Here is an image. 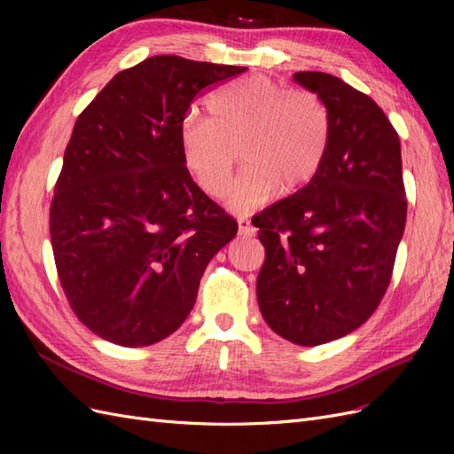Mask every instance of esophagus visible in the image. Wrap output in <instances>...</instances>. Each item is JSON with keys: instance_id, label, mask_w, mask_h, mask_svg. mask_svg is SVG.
<instances>
[{"instance_id": "1", "label": "esophagus", "mask_w": 454, "mask_h": 454, "mask_svg": "<svg viewBox=\"0 0 454 454\" xmlns=\"http://www.w3.org/2000/svg\"><path fill=\"white\" fill-rule=\"evenodd\" d=\"M239 229H240V235H244V237H252V235H255V227L252 225V222L248 217H239Z\"/></svg>"}]
</instances>
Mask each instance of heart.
<instances>
[{
    "label": "heart",
    "mask_w": 454,
    "mask_h": 454,
    "mask_svg": "<svg viewBox=\"0 0 454 454\" xmlns=\"http://www.w3.org/2000/svg\"><path fill=\"white\" fill-rule=\"evenodd\" d=\"M206 107L210 117L184 121L182 159L206 193L219 199L227 193L240 147L246 167L229 195L235 212H250L277 187L292 193L320 170L329 115L318 94L254 75L217 89Z\"/></svg>",
    "instance_id": "heart-1"
}]
</instances>
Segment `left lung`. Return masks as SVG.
<instances>
[{
	"instance_id": "1",
	"label": "left lung",
	"mask_w": 454,
	"mask_h": 454,
	"mask_svg": "<svg viewBox=\"0 0 454 454\" xmlns=\"http://www.w3.org/2000/svg\"><path fill=\"white\" fill-rule=\"evenodd\" d=\"M294 79L327 107L329 144L303 189L252 219L265 246L257 303L274 333L316 347L352 333L380 305L407 199L400 138L382 109L335 75Z\"/></svg>"
}]
</instances>
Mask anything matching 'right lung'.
<instances>
[{"label":"right lung","instance_id":"1","mask_svg":"<svg viewBox=\"0 0 454 454\" xmlns=\"http://www.w3.org/2000/svg\"><path fill=\"white\" fill-rule=\"evenodd\" d=\"M248 67L176 54L119 72L77 117L51 202L67 303L121 347L167 339L239 223L193 182L180 129L197 96Z\"/></svg>","mask_w":454,"mask_h":454}]
</instances>
